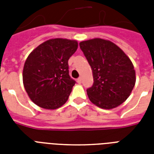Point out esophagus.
I'll list each match as a JSON object with an SVG mask.
<instances>
[{"mask_svg":"<svg viewBox=\"0 0 154 154\" xmlns=\"http://www.w3.org/2000/svg\"><path fill=\"white\" fill-rule=\"evenodd\" d=\"M82 77H79V78L77 79V82H78V83H82Z\"/></svg>","mask_w":154,"mask_h":154,"instance_id":"esophagus-1","label":"esophagus"}]
</instances>
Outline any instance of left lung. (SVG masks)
<instances>
[{
	"instance_id": "obj_1",
	"label": "left lung",
	"mask_w": 154,
	"mask_h": 154,
	"mask_svg": "<svg viewBox=\"0 0 154 154\" xmlns=\"http://www.w3.org/2000/svg\"><path fill=\"white\" fill-rule=\"evenodd\" d=\"M91 66L94 85L87 89L89 100L105 109L122 105L131 94L136 73L129 57L117 45L101 38L80 42Z\"/></svg>"
}]
</instances>
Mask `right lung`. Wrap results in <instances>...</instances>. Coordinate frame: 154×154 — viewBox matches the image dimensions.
<instances>
[{"label": "right lung", "instance_id": "obj_1", "mask_svg": "<svg viewBox=\"0 0 154 154\" xmlns=\"http://www.w3.org/2000/svg\"><path fill=\"white\" fill-rule=\"evenodd\" d=\"M75 40H48L32 50L23 69V84L31 101L45 109H56L67 101L75 81L68 60L77 51Z\"/></svg>", "mask_w": 154, "mask_h": 154}]
</instances>
